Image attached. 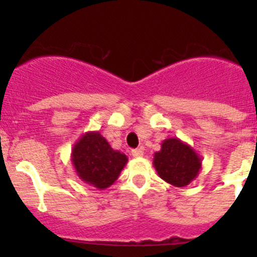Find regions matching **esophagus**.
Instances as JSON below:
<instances>
[{"instance_id": "34e87169", "label": "esophagus", "mask_w": 257, "mask_h": 257, "mask_svg": "<svg viewBox=\"0 0 257 257\" xmlns=\"http://www.w3.org/2000/svg\"><path fill=\"white\" fill-rule=\"evenodd\" d=\"M132 155H133L134 158H141L144 155V150L142 149V148H138V149H133L132 150Z\"/></svg>"}]
</instances>
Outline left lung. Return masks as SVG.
<instances>
[{
    "mask_svg": "<svg viewBox=\"0 0 257 257\" xmlns=\"http://www.w3.org/2000/svg\"><path fill=\"white\" fill-rule=\"evenodd\" d=\"M201 160L190 145L178 138H169L163 141L159 152H155L153 165L163 180L183 188L198 177Z\"/></svg>",
    "mask_w": 257,
    "mask_h": 257,
    "instance_id": "obj_1",
    "label": "left lung"
}]
</instances>
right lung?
I'll return each instance as SVG.
<instances>
[{
	"instance_id": "1",
	"label": "right lung",
	"mask_w": 257,
	"mask_h": 257,
	"mask_svg": "<svg viewBox=\"0 0 257 257\" xmlns=\"http://www.w3.org/2000/svg\"><path fill=\"white\" fill-rule=\"evenodd\" d=\"M71 160L80 180L103 190L118 179L128 158L114 150L99 132H87L73 145Z\"/></svg>"
}]
</instances>
